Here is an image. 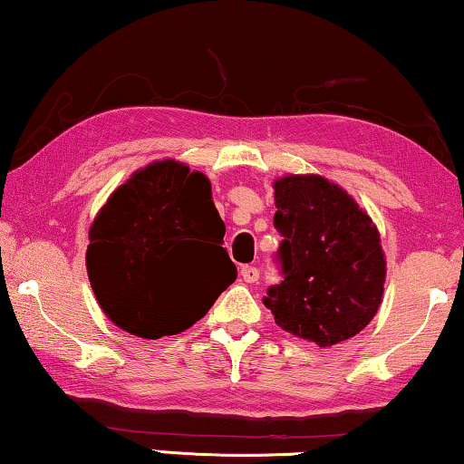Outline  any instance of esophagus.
I'll use <instances>...</instances> for the list:
<instances>
[{
	"mask_svg": "<svg viewBox=\"0 0 464 464\" xmlns=\"http://www.w3.org/2000/svg\"><path fill=\"white\" fill-rule=\"evenodd\" d=\"M240 276L245 282H257L259 280V270L255 266H243L240 267Z\"/></svg>",
	"mask_w": 464,
	"mask_h": 464,
	"instance_id": "34e87169",
	"label": "esophagus"
}]
</instances>
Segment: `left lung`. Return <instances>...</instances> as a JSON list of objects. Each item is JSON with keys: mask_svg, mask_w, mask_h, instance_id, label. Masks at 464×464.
I'll return each instance as SVG.
<instances>
[{"mask_svg": "<svg viewBox=\"0 0 464 464\" xmlns=\"http://www.w3.org/2000/svg\"><path fill=\"white\" fill-rule=\"evenodd\" d=\"M274 200L280 282L264 305L280 328L320 347L352 339L374 318L385 285L372 219L320 176L276 179Z\"/></svg>", "mask_w": 464, "mask_h": 464, "instance_id": "1", "label": "left lung"}]
</instances>
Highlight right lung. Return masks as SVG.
<instances>
[{
  "label": "right lung",
  "instance_id": "add662e5",
  "mask_svg": "<svg viewBox=\"0 0 464 464\" xmlns=\"http://www.w3.org/2000/svg\"><path fill=\"white\" fill-rule=\"evenodd\" d=\"M224 234L203 173L176 160L133 173L90 230L87 276L100 307L142 339L186 331L237 280V266L221 246ZM186 269L200 285L185 282Z\"/></svg>",
  "mask_w": 464,
  "mask_h": 464
}]
</instances>
